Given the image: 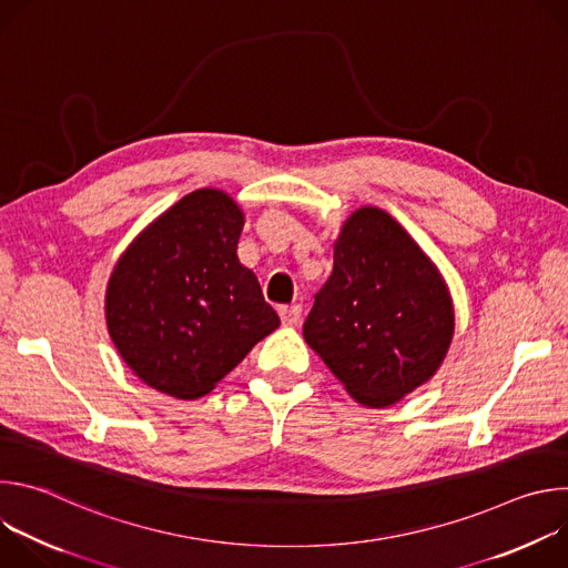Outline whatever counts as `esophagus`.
I'll return each instance as SVG.
<instances>
[{"label": "esophagus", "mask_w": 568, "mask_h": 568, "mask_svg": "<svg viewBox=\"0 0 568 568\" xmlns=\"http://www.w3.org/2000/svg\"><path fill=\"white\" fill-rule=\"evenodd\" d=\"M278 314H281L283 326H296L301 318V305H281Z\"/></svg>", "instance_id": "esophagus-1"}]
</instances>
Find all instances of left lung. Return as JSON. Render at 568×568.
<instances>
[{
  "instance_id": "1",
  "label": "left lung",
  "mask_w": 568,
  "mask_h": 568,
  "mask_svg": "<svg viewBox=\"0 0 568 568\" xmlns=\"http://www.w3.org/2000/svg\"><path fill=\"white\" fill-rule=\"evenodd\" d=\"M333 258L303 339L362 407H390L427 384L449 353L456 331L449 285L379 206H359L344 220Z\"/></svg>"
}]
</instances>
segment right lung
Wrapping results in <instances>:
<instances>
[{
  "label": "right lung",
  "instance_id": "right-lung-1",
  "mask_svg": "<svg viewBox=\"0 0 568 568\" xmlns=\"http://www.w3.org/2000/svg\"><path fill=\"white\" fill-rule=\"evenodd\" d=\"M245 211L197 189L143 226L105 287L110 339L148 386L178 399L211 393L281 318L240 263Z\"/></svg>",
  "mask_w": 568,
  "mask_h": 568
}]
</instances>
